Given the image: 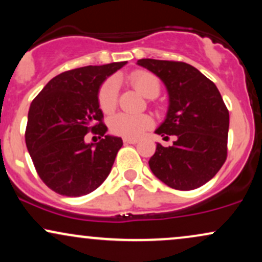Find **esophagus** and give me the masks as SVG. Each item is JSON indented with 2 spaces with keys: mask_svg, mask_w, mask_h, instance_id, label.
I'll return each instance as SVG.
<instances>
[{
  "mask_svg": "<svg viewBox=\"0 0 262 262\" xmlns=\"http://www.w3.org/2000/svg\"><path fill=\"white\" fill-rule=\"evenodd\" d=\"M125 144H137L138 143V139H132V138H124L123 139Z\"/></svg>",
  "mask_w": 262,
  "mask_h": 262,
  "instance_id": "esophagus-1",
  "label": "esophagus"
}]
</instances>
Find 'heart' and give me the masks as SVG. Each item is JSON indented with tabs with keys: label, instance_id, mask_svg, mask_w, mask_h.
Listing matches in <instances>:
<instances>
[{
	"label": "heart",
	"instance_id": "b5f03b06",
	"mask_svg": "<svg viewBox=\"0 0 262 262\" xmlns=\"http://www.w3.org/2000/svg\"><path fill=\"white\" fill-rule=\"evenodd\" d=\"M130 82L145 97L155 98L160 93L161 82L155 74L145 70H138L130 75ZM118 101V81L110 77L102 83L98 91V104L104 113H110L116 108ZM152 118L148 114L118 113L110 119L112 133L124 138H139L141 134L152 127Z\"/></svg>",
	"mask_w": 262,
	"mask_h": 262
}]
</instances>
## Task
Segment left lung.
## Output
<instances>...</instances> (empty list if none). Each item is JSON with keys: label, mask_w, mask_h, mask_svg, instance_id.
Masks as SVG:
<instances>
[{"label": "left lung", "mask_w": 262, "mask_h": 262, "mask_svg": "<svg viewBox=\"0 0 262 262\" xmlns=\"http://www.w3.org/2000/svg\"><path fill=\"white\" fill-rule=\"evenodd\" d=\"M138 65L160 77L169 91L166 119L156 133L176 137L171 146L156 145L150 169L171 188L201 187L227 160L229 111L221 92L213 81L186 62L140 59Z\"/></svg>", "instance_id": "1"}]
</instances>
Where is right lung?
I'll return each mask as SVG.
<instances>
[{
	"label": "right lung",
	"instance_id": "right-lung-1",
	"mask_svg": "<svg viewBox=\"0 0 262 262\" xmlns=\"http://www.w3.org/2000/svg\"><path fill=\"white\" fill-rule=\"evenodd\" d=\"M127 61L83 66L55 76L31 104L26 144L39 177L56 193L79 197L91 193L110 175L121 138L106 135L98 90L107 76ZM100 135L86 144L84 135Z\"/></svg>",
	"mask_w": 262,
	"mask_h": 262
}]
</instances>
